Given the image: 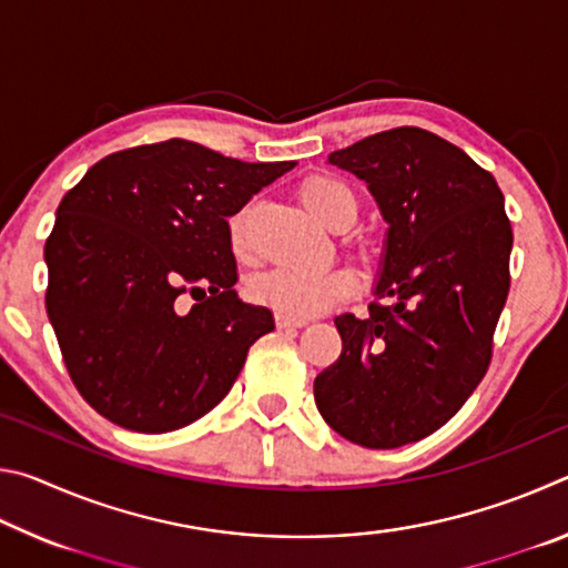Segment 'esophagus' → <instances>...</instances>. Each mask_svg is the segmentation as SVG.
Masks as SVG:
<instances>
[{
  "mask_svg": "<svg viewBox=\"0 0 568 568\" xmlns=\"http://www.w3.org/2000/svg\"><path fill=\"white\" fill-rule=\"evenodd\" d=\"M307 321H297V318H287V315H281V313H277L275 315V325H277V328H303V325H305Z\"/></svg>",
  "mask_w": 568,
  "mask_h": 568,
  "instance_id": "34e87169",
  "label": "esophagus"
}]
</instances>
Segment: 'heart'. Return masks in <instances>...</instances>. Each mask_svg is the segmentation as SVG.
<instances>
[{
	"label": "heart",
	"mask_w": 568,
	"mask_h": 568,
	"mask_svg": "<svg viewBox=\"0 0 568 568\" xmlns=\"http://www.w3.org/2000/svg\"><path fill=\"white\" fill-rule=\"evenodd\" d=\"M303 207L323 225L335 227L343 217H355L353 192L333 178H311L301 185ZM230 237L235 247H243V215L230 223ZM358 277L351 267H323V271H293V267H273V271L257 273L247 285L250 297L257 305L287 315V318H313L325 313L335 303L355 293Z\"/></svg>",
	"instance_id": "obj_1"
}]
</instances>
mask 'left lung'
<instances>
[{"instance_id": "8db88e82", "label": "left lung", "mask_w": 568, "mask_h": 568, "mask_svg": "<svg viewBox=\"0 0 568 568\" xmlns=\"http://www.w3.org/2000/svg\"><path fill=\"white\" fill-rule=\"evenodd\" d=\"M328 162L365 180L388 223L368 318H335L341 358L315 406L365 448H398L456 416L486 376L511 285L504 192L464 150L420 128L371 134Z\"/></svg>"}]
</instances>
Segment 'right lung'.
Segmentation results:
<instances>
[{
	"instance_id": "1",
	"label": "right lung",
	"mask_w": 568,
	"mask_h": 568,
	"mask_svg": "<svg viewBox=\"0 0 568 568\" xmlns=\"http://www.w3.org/2000/svg\"><path fill=\"white\" fill-rule=\"evenodd\" d=\"M293 168L168 140L112 152L62 197L44 303L67 373L100 416L168 434L227 396L250 345L275 328L235 293L227 217Z\"/></svg>"
}]
</instances>
